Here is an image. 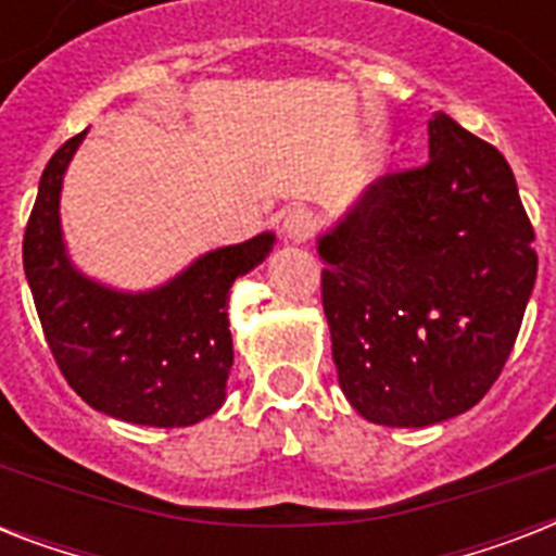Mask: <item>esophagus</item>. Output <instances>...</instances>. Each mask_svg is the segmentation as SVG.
<instances>
[{
	"label": "esophagus",
	"mask_w": 556,
	"mask_h": 556,
	"mask_svg": "<svg viewBox=\"0 0 556 556\" xmlns=\"http://www.w3.org/2000/svg\"><path fill=\"white\" fill-rule=\"evenodd\" d=\"M317 230V216L305 207H291L282 218V236L288 242H308Z\"/></svg>",
	"instance_id": "1"
}]
</instances>
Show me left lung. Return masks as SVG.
Wrapping results in <instances>:
<instances>
[{
    "mask_svg": "<svg viewBox=\"0 0 556 556\" xmlns=\"http://www.w3.org/2000/svg\"><path fill=\"white\" fill-rule=\"evenodd\" d=\"M430 161L371 181L317 239L349 404L383 427L467 413L500 378L536 279L534 227L496 147L435 112Z\"/></svg>",
    "mask_w": 556,
    "mask_h": 556,
    "instance_id": "obj_1",
    "label": "left lung"
}]
</instances>
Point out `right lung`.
Masks as SVG:
<instances>
[{"instance_id": "right-lung-1", "label": "right lung", "mask_w": 556, "mask_h": 556, "mask_svg": "<svg viewBox=\"0 0 556 556\" xmlns=\"http://www.w3.org/2000/svg\"><path fill=\"white\" fill-rule=\"evenodd\" d=\"M86 132L65 141L39 178L22 265L56 366L103 415L143 427H190L227 397L233 338L227 296L236 277L274 248V233L201 253L150 291H117L72 262L60 225L63 176Z\"/></svg>"}]
</instances>
